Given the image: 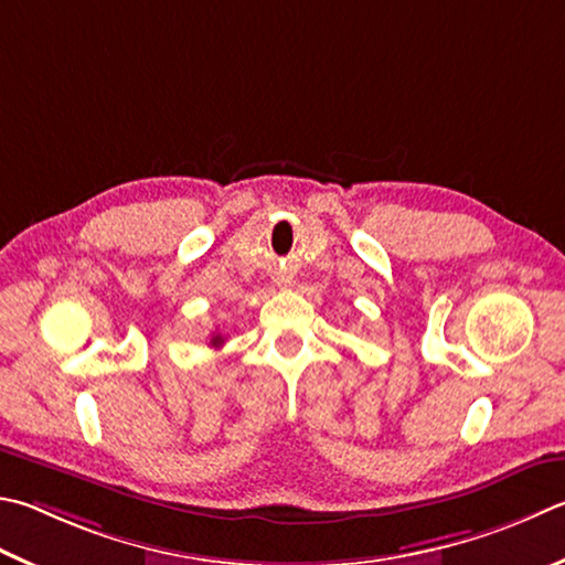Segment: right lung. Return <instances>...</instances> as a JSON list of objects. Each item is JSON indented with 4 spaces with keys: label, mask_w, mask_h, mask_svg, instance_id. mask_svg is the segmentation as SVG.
Instances as JSON below:
<instances>
[{
    "label": "right lung",
    "mask_w": 565,
    "mask_h": 565,
    "mask_svg": "<svg viewBox=\"0 0 565 565\" xmlns=\"http://www.w3.org/2000/svg\"><path fill=\"white\" fill-rule=\"evenodd\" d=\"M210 343H212V345H220V343H222V335H212Z\"/></svg>",
    "instance_id": "1"
}]
</instances>
